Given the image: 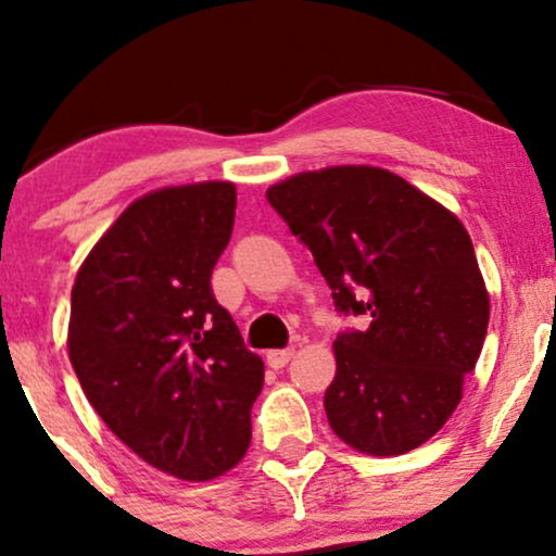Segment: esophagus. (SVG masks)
<instances>
[{"label": "esophagus", "instance_id": "esophagus-1", "mask_svg": "<svg viewBox=\"0 0 556 556\" xmlns=\"http://www.w3.org/2000/svg\"><path fill=\"white\" fill-rule=\"evenodd\" d=\"M292 355H295V350L287 348V350H269L266 353V363H269L271 368H285L287 363L292 361Z\"/></svg>", "mask_w": 556, "mask_h": 556}]
</instances>
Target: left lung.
Returning <instances> with one entry per match:
<instances>
[{"label":"left lung","instance_id":"1","mask_svg":"<svg viewBox=\"0 0 556 556\" xmlns=\"http://www.w3.org/2000/svg\"><path fill=\"white\" fill-rule=\"evenodd\" d=\"M266 198L308 245L344 314L366 331L334 340L324 407L363 455L416 450L463 400L489 327V292L468 229L394 172L340 164L298 172Z\"/></svg>","mask_w":556,"mask_h":556}]
</instances>
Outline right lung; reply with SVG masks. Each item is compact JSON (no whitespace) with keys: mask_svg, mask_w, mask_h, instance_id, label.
<instances>
[{"mask_svg":"<svg viewBox=\"0 0 556 556\" xmlns=\"http://www.w3.org/2000/svg\"><path fill=\"white\" fill-rule=\"evenodd\" d=\"M227 180L136 198L80 264L67 353L119 442L182 481H212L251 446L264 361L214 300L212 271L235 225Z\"/></svg>","mask_w":556,"mask_h":556,"instance_id":"1","label":"right lung"}]
</instances>
